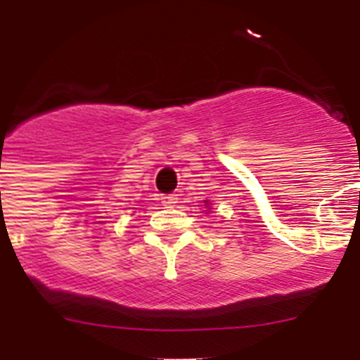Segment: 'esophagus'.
<instances>
[{"instance_id":"obj_1","label":"esophagus","mask_w":360,"mask_h":360,"mask_svg":"<svg viewBox=\"0 0 360 360\" xmlns=\"http://www.w3.org/2000/svg\"><path fill=\"white\" fill-rule=\"evenodd\" d=\"M178 202V195H167V196H162V203L167 205V207H173L174 203Z\"/></svg>"}]
</instances>
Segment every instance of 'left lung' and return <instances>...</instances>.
<instances>
[{"label":"left lung","mask_w":360,"mask_h":360,"mask_svg":"<svg viewBox=\"0 0 360 360\" xmlns=\"http://www.w3.org/2000/svg\"><path fill=\"white\" fill-rule=\"evenodd\" d=\"M205 205H209V202H207V200H205Z\"/></svg>","instance_id":"left-lung-1"}]
</instances>
